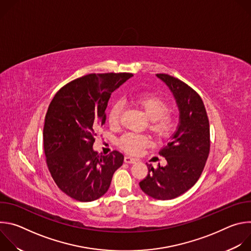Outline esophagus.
I'll return each instance as SVG.
<instances>
[{"mask_svg":"<svg viewBox=\"0 0 251 251\" xmlns=\"http://www.w3.org/2000/svg\"><path fill=\"white\" fill-rule=\"evenodd\" d=\"M137 160L135 159V158H132V157H130V156H126L125 158H124V162L125 163H127V164H133V163H135Z\"/></svg>","mask_w":251,"mask_h":251,"instance_id":"34e87169","label":"esophagus"}]
</instances>
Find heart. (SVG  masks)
Listing matches in <instances>:
<instances>
[{"instance_id": "obj_1", "label": "heart", "mask_w": 251, "mask_h": 251, "mask_svg": "<svg viewBox=\"0 0 251 251\" xmlns=\"http://www.w3.org/2000/svg\"><path fill=\"white\" fill-rule=\"evenodd\" d=\"M141 108L150 119V128L161 138L168 137L176 126L174 116L169 112L170 106L168 101L161 95L148 93L137 96L132 101ZM121 107L118 103L114 104L109 110L107 120L110 126H117L120 123ZM150 138L145 135L127 133L118 141L119 147L128 154L138 155L150 144Z\"/></svg>"}]
</instances>
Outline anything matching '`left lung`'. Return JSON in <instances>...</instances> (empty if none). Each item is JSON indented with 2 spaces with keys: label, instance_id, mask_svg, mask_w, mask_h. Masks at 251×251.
I'll return each instance as SVG.
<instances>
[{
  "label": "left lung",
  "instance_id": "obj_1",
  "mask_svg": "<svg viewBox=\"0 0 251 251\" xmlns=\"http://www.w3.org/2000/svg\"><path fill=\"white\" fill-rule=\"evenodd\" d=\"M173 92L180 109V124L171 142L159 154L167 160L165 167L147 165L148 175L139 183L148 196L172 200L190 190L200 178L210 148L209 122L199 93L184 81L158 74Z\"/></svg>",
  "mask_w": 251,
  "mask_h": 251
}]
</instances>
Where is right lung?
<instances>
[{
    "label": "right lung",
    "mask_w": 251,
    "mask_h": 251,
    "mask_svg": "<svg viewBox=\"0 0 251 251\" xmlns=\"http://www.w3.org/2000/svg\"><path fill=\"white\" fill-rule=\"evenodd\" d=\"M132 74H90L62 86L46 115L44 148L49 171L56 186L68 197L92 201L108 191L114 172L124 156H107L92 149L97 131L105 124L111 93Z\"/></svg>",
    "instance_id": "obj_1"
}]
</instances>
